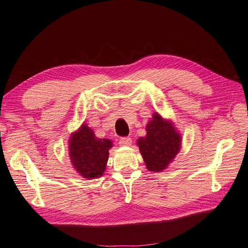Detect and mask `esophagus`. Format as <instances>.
<instances>
[{
    "mask_svg": "<svg viewBox=\"0 0 248 248\" xmlns=\"http://www.w3.org/2000/svg\"><path fill=\"white\" fill-rule=\"evenodd\" d=\"M132 143V139L129 136L125 137H120L119 138V144L124 145V147H126V145H130Z\"/></svg>",
    "mask_w": 248,
    "mask_h": 248,
    "instance_id": "1",
    "label": "esophagus"
}]
</instances>
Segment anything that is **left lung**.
I'll list each match as a JSON object with an SVG mask.
<instances>
[{
	"mask_svg": "<svg viewBox=\"0 0 248 248\" xmlns=\"http://www.w3.org/2000/svg\"><path fill=\"white\" fill-rule=\"evenodd\" d=\"M181 137L170 123L154 113L147 125V136L139 138L137 144L147 169L160 172L168 167L180 150Z\"/></svg>",
	"mask_w": 248,
	"mask_h": 248,
	"instance_id": "left-lung-1",
	"label": "left lung"
}]
</instances>
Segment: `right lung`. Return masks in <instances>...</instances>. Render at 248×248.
Wrapping results in <instances>:
<instances>
[{
	"instance_id": "add662e5",
	"label": "right lung",
	"mask_w": 248,
	"mask_h": 248,
	"mask_svg": "<svg viewBox=\"0 0 248 248\" xmlns=\"http://www.w3.org/2000/svg\"><path fill=\"white\" fill-rule=\"evenodd\" d=\"M112 141L97 138L87 124L72 134L69 141V153L72 166L85 178H98L104 174Z\"/></svg>"
}]
</instances>
